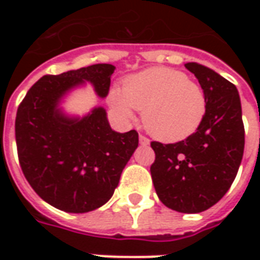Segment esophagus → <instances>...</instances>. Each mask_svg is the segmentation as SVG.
Wrapping results in <instances>:
<instances>
[{
    "instance_id": "esophagus-1",
    "label": "esophagus",
    "mask_w": 260,
    "mask_h": 260,
    "mask_svg": "<svg viewBox=\"0 0 260 260\" xmlns=\"http://www.w3.org/2000/svg\"><path fill=\"white\" fill-rule=\"evenodd\" d=\"M139 142H141L143 146H147V145H150V141H149V139H147L145 135H139Z\"/></svg>"
}]
</instances>
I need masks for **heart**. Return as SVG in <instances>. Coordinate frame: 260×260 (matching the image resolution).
Here are the masks:
<instances>
[{
    "label": "heart",
    "mask_w": 260,
    "mask_h": 260,
    "mask_svg": "<svg viewBox=\"0 0 260 260\" xmlns=\"http://www.w3.org/2000/svg\"><path fill=\"white\" fill-rule=\"evenodd\" d=\"M108 102L125 119L142 110L143 125L154 138L178 142L195 134L207 111L206 93L188 75L171 68H152L131 75L113 87Z\"/></svg>",
    "instance_id": "b5f03b06"
}]
</instances>
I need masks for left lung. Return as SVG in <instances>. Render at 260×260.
<instances>
[{
	"mask_svg": "<svg viewBox=\"0 0 260 260\" xmlns=\"http://www.w3.org/2000/svg\"><path fill=\"white\" fill-rule=\"evenodd\" d=\"M185 68L206 93V115L185 141L150 143L156 154L150 174L166 206L181 213H201L216 205L235 180L244 154L245 129L237 87L201 64L188 62Z\"/></svg>",
	"mask_w": 260,
	"mask_h": 260,
	"instance_id": "left-lung-1",
	"label": "left lung"
}]
</instances>
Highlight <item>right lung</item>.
<instances>
[{"label": "right lung", "mask_w": 260, "mask_h": 260, "mask_svg": "<svg viewBox=\"0 0 260 260\" xmlns=\"http://www.w3.org/2000/svg\"><path fill=\"white\" fill-rule=\"evenodd\" d=\"M114 69L96 64L46 75L18 107L15 138L20 169L37 195L59 210L86 213L103 206L138 147V132L111 129L103 107L83 118H71L58 107L71 89L85 82L100 97L107 96Z\"/></svg>", "instance_id": "add662e5"}]
</instances>
